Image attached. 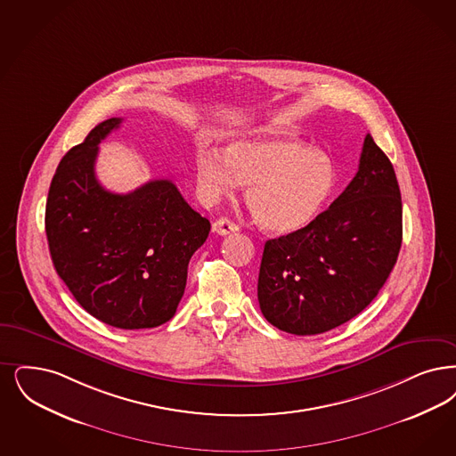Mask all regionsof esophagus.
I'll list each match as a JSON object with an SVG mask.
<instances>
[{
	"label": "esophagus",
	"instance_id": "obj_1",
	"mask_svg": "<svg viewBox=\"0 0 456 456\" xmlns=\"http://www.w3.org/2000/svg\"><path fill=\"white\" fill-rule=\"evenodd\" d=\"M237 225L232 220L227 217H220L216 224H214V232H217L219 236H227L231 232H236Z\"/></svg>",
	"mask_w": 456,
	"mask_h": 456
}]
</instances>
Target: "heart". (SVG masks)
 <instances>
[{"mask_svg":"<svg viewBox=\"0 0 456 456\" xmlns=\"http://www.w3.org/2000/svg\"><path fill=\"white\" fill-rule=\"evenodd\" d=\"M195 169L201 199L210 203L232 195L237 182L248 184V207L274 234L305 229L336 188V169L328 156L287 135H242L224 152L199 147Z\"/></svg>","mask_w":456,"mask_h":456,"instance_id":"heart-1","label":"heart"}]
</instances>
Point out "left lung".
<instances>
[{
    "label": "left lung",
    "instance_id": "obj_1",
    "mask_svg": "<svg viewBox=\"0 0 456 456\" xmlns=\"http://www.w3.org/2000/svg\"><path fill=\"white\" fill-rule=\"evenodd\" d=\"M402 244L394 166L368 134L358 173L305 229L265 244L257 300L274 328L321 334L358 315L380 292Z\"/></svg>",
    "mask_w": 456,
    "mask_h": 456
}]
</instances>
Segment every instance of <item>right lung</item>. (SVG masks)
<instances>
[{"mask_svg": "<svg viewBox=\"0 0 456 456\" xmlns=\"http://www.w3.org/2000/svg\"><path fill=\"white\" fill-rule=\"evenodd\" d=\"M120 124H98L61 159L45 234L55 272L83 309L113 328H158L178 309L190 257L208 237L210 222L169 180L126 195L98 183V144Z\"/></svg>", "mask_w": 456, "mask_h": 456, "instance_id": "right-lung-1", "label": "right lung"}]
</instances>
